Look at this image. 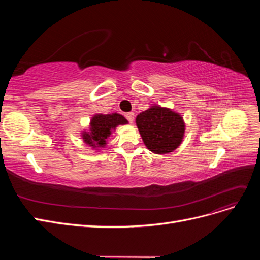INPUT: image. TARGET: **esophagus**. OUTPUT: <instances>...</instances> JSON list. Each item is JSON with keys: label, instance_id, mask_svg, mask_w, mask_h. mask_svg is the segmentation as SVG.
Segmentation results:
<instances>
[{"label": "esophagus", "instance_id": "obj_1", "mask_svg": "<svg viewBox=\"0 0 260 260\" xmlns=\"http://www.w3.org/2000/svg\"><path fill=\"white\" fill-rule=\"evenodd\" d=\"M125 117H127V119L129 120V122H130V123H132V122H133V120H135V114H133V113H128V114H125Z\"/></svg>", "mask_w": 260, "mask_h": 260}]
</instances>
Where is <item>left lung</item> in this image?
I'll return each mask as SVG.
<instances>
[{
    "label": "left lung",
    "mask_w": 260,
    "mask_h": 260,
    "mask_svg": "<svg viewBox=\"0 0 260 260\" xmlns=\"http://www.w3.org/2000/svg\"><path fill=\"white\" fill-rule=\"evenodd\" d=\"M136 123L145 146L155 154L174 152L184 138L183 117L168 107L152 105L137 116Z\"/></svg>",
    "instance_id": "8db88e82"
}]
</instances>
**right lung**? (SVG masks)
I'll list each match as a JSON object with an SVG mask.
<instances>
[{
	"mask_svg": "<svg viewBox=\"0 0 260 260\" xmlns=\"http://www.w3.org/2000/svg\"><path fill=\"white\" fill-rule=\"evenodd\" d=\"M127 123L128 120L120 114H95L91 118L89 130L81 132V138L86 145L99 151L106 146L107 139L118 125Z\"/></svg>",
	"mask_w": 260,
	"mask_h": 260,
	"instance_id": "right-lung-1",
	"label": "right lung"
}]
</instances>
